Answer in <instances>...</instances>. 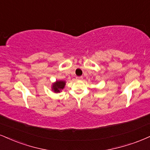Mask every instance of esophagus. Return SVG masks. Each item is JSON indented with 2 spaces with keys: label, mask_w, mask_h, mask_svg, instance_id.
Returning a JSON list of instances; mask_svg holds the SVG:
<instances>
[{
  "label": "esophagus",
  "mask_w": 150,
  "mask_h": 150,
  "mask_svg": "<svg viewBox=\"0 0 150 150\" xmlns=\"http://www.w3.org/2000/svg\"><path fill=\"white\" fill-rule=\"evenodd\" d=\"M76 80H78V81H82V80H83V77H82V76L76 77Z\"/></svg>",
  "instance_id": "1"
}]
</instances>
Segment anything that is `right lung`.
<instances>
[{
  "label": "right lung",
  "instance_id": "right-lung-1",
  "mask_svg": "<svg viewBox=\"0 0 150 150\" xmlns=\"http://www.w3.org/2000/svg\"><path fill=\"white\" fill-rule=\"evenodd\" d=\"M64 86H65V82L64 81H56L55 83L53 86V90L55 92H59L61 90L63 89Z\"/></svg>",
  "mask_w": 150,
  "mask_h": 150
}]
</instances>
